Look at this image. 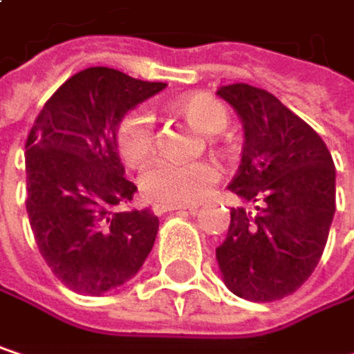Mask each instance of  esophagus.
<instances>
[{
  "label": "esophagus",
  "mask_w": 354,
  "mask_h": 354,
  "mask_svg": "<svg viewBox=\"0 0 354 354\" xmlns=\"http://www.w3.org/2000/svg\"><path fill=\"white\" fill-rule=\"evenodd\" d=\"M180 209L196 211V205H174V203H156L153 205L156 215H164V213H170V211H180Z\"/></svg>",
  "instance_id": "34e87169"
}]
</instances>
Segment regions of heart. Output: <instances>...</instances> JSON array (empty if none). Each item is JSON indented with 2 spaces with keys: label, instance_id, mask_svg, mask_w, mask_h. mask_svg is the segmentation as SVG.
Masks as SVG:
<instances>
[{
  "label": "heart",
  "instance_id": "1",
  "mask_svg": "<svg viewBox=\"0 0 354 354\" xmlns=\"http://www.w3.org/2000/svg\"><path fill=\"white\" fill-rule=\"evenodd\" d=\"M178 114L203 135L221 133L227 124V112L211 96L194 94L178 100ZM153 118L147 110L135 108L122 116L116 129V145L129 164H137L153 149ZM219 170L211 162H172L156 160L139 178V186L147 198L160 203H194L215 182Z\"/></svg>",
  "mask_w": 354,
  "mask_h": 354
}]
</instances>
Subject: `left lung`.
I'll return each instance as SVG.
<instances>
[{
	"instance_id": "1",
	"label": "left lung",
	"mask_w": 354,
	"mask_h": 354,
	"mask_svg": "<svg viewBox=\"0 0 354 354\" xmlns=\"http://www.w3.org/2000/svg\"><path fill=\"white\" fill-rule=\"evenodd\" d=\"M217 96L238 112L244 149L227 186L246 203L232 209L217 248L223 283L250 301L295 293L318 266L336 211V170L318 133L270 92L232 84Z\"/></svg>"
}]
</instances>
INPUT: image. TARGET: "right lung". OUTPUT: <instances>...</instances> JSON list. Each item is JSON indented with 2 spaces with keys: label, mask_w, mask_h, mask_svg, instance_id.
<instances>
[{
  "label": "right lung",
  "mask_w": 354,
  "mask_h": 354,
  "mask_svg": "<svg viewBox=\"0 0 354 354\" xmlns=\"http://www.w3.org/2000/svg\"><path fill=\"white\" fill-rule=\"evenodd\" d=\"M108 67L69 77L42 106L26 139V211L36 246L55 277L82 295L131 281L151 252L160 219L149 209L118 211L137 190L124 178L116 129L162 92Z\"/></svg>",
  "instance_id": "right-lung-1"
}]
</instances>
